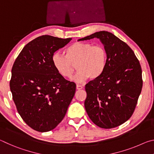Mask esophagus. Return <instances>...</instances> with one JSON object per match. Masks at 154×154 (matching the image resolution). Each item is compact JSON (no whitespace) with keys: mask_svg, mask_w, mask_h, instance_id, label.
Returning a JSON list of instances; mask_svg holds the SVG:
<instances>
[{"mask_svg":"<svg viewBox=\"0 0 154 154\" xmlns=\"http://www.w3.org/2000/svg\"><path fill=\"white\" fill-rule=\"evenodd\" d=\"M76 88H77V90H82L83 88V87L82 86V85H77Z\"/></svg>","mask_w":154,"mask_h":154,"instance_id":"esophagus-1","label":"esophagus"}]
</instances>
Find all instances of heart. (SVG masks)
<instances>
[{"instance_id": "heart-1", "label": "heart", "mask_w": 154, "mask_h": 154, "mask_svg": "<svg viewBox=\"0 0 154 154\" xmlns=\"http://www.w3.org/2000/svg\"><path fill=\"white\" fill-rule=\"evenodd\" d=\"M52 62L56 71L62 77L70 78L78 70L72 81L83 83L90 78L96 79L105 71L107 62V52L103 45L76 42L66 49V55L56 52L52 57Z\"/></svg>"}]
</instances>
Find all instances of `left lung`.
Returning a JSON list of instances; mask_svg holds the SVG:
<instances>
[{
	"mask_svg": "<svg viewBox=\"0 0 154 154\" xmlns=\"http://www.w3.org/2000/svg\"><path fill=\"white\" fill-rule=\"evenodd\" d=\"M97 38L107 52L103 73L85 86L84 105L96 126L109 129L120 126L133 114L143 87L142 70L134 51L107 31H100L79 41Z\"/></svg>",
	"mask_w": 154,
	"mask_h": 154,
	"instance_id": "8db88e82",
	"label": "left lung"
}]
</instances>
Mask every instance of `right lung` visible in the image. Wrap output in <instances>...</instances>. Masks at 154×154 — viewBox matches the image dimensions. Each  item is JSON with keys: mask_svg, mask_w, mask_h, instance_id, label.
<instances>
[{"mask_svg": "<svg viewBox=\"0 0 154 154\" xmlns=\"http://www.w3.org/2000/svg\"><path fill=\"white\" fill-rule=\"evenodd\" d=\"M71 39L38 36L25 45L13 65V100L23 120L38 132L55 128L75 95V83L60 75L52 62L54 52Z\"/></svg>", "mask_w": 154, "mask_h": 154, "instance_id": "right-lung-1", "label": "right lung"}]
</instances>
